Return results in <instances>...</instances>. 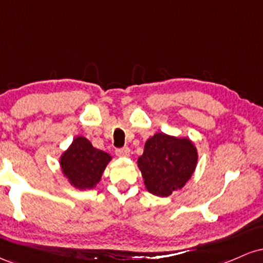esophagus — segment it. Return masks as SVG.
Here are the masks:
<instances>
[{
	"mask_svg": "<svg viewBox=\"0 0 263 263\" xmlns=\"http://www.w3.org/2000/svg\"><path fill=\"white\" fill-rule=\"evenodd\" d=\"M115 153H116V156L119 157H128L129 156V148L128 147H121V148H116L115 151Z\"/></svg>",
	"mask_w": 263,
	"mask_h": 263,
	"instance_id": "esophagus-1",
	"label": "esophagus"
}]
</instances>
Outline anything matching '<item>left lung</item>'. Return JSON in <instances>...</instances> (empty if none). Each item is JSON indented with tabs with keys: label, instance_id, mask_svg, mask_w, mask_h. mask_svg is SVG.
<instances>
[{
	"label": "left lung",
	"instance_id": "left-lung-1",
	"mask_svg": "<svg viewBox=\"0 0 263 263\" xmlns=\"http://www.w3.org/2000/svg\"><path fill=\"white\" fill-rule=\"evenodd\" d=\"M197 161V148L188 138L156 134L144 144L138 167L147 190L158 197H168L188 182Z\"/></svg>",
	"mask_w": 263,
	"mask_h": 263
}]
</instances>
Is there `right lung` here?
<instances>
[{
	"label": "right lung",
	"mask_w": 263,
	"mask_h": 263,
	"mask_svg": "<svg viewBox=\"0 0 263 263\" xmlns=\"http://www.w3.org/2000/svg\"><path fill=\"white\" fill-rule=\"evenodd\" d=\"M111 157L95 148L85 137H77L60 158L63 173L79 189H90L99 183Z\"/></svg>",
	"instance_id": "1"
}]
</instances>
